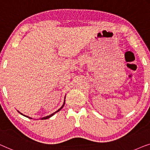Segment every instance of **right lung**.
I'll use <instances>...</instances> for the list:
<instances>
[{
  "label": "right lung",
  "instance_id": "right-lung-1",
  "mask_svg": "<svg viewBox=\"0 0 150 150\" xmlns=\"http://www.w3.org/2000/svg\"><path fill=\"white\" fill-rule=\"evenodd\" d=\"M65 98H66V97H65V96H64V103H63V105H62V107H61L60 109H58V110H57L56 111H55V112H54V113H52V114H50V115H47V116H45V117H41V118H40V120H47V119H48V118H50V117H51L52 116H53V115H54L55 114V113H56L57 112H58V111H60V110H61V109H62V107H64V103H65ZM18 111V112H19V113H20V114H21V115H24V116H25V117H28V118H30V119H33V118H31L30 117H28V116H27V115H24V114H23V113H20V111Z\"/></svg>",
  "mask_w": 150,
  "mask_h": 150
}]
</instances>
